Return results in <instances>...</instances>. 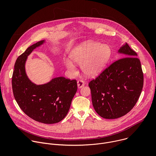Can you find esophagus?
<instances>
[{
    "mask_svg": "<svg viewBox=\"0 0 156 156\" xmlns=\"http://www.w3.org/2000/svg\"><path fill=\"white\" fill-rule=\"evenodd\" d=\"M85 84V83L83 80H79L78 81H77V85H78V88H81L82 87H83Z\"/></svg>",
    "mask_w": 156,
    "mask_h": 156,
    "instance_id": "1",
    "label": "esophagus"
}]
</instances>
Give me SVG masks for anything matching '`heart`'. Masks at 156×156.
I'll list each match as a JSON object with an SVG mask.
<instances>
[{
	"instance_id": "b5f03b06",
	"label": "heart",
	"mask_w": 156,
	"mask_h": 156,
	"mask_svg": "<svg viewBox=\"0 0 156 156\" xmlns=\"http://www.w3.org/2000/svg\"><path fill=\"white\" fill-rule=\"evenodd\" d=\"M110 54L109 48L98 42L86 43L72 55L71 58L76 63L81 64L83 72L89 76H94L98 74ZM65 65L67 69L71 72H75V66L73 63L69 60L65 61Z\"/></svg>"
}]
</instances>
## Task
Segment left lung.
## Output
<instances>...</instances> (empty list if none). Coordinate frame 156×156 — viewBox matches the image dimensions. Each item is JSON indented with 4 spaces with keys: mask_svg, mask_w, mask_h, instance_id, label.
I'll return each mask as SVG.
<instances>
[{
    "mask_svg": "<svg viewBox=\"0 0 156 156\" xmlns=\"http://www.w3.org/2000/svg\"><path fill=\"white\" fill-rule=\"evenodd\" d=\"M120 58L105 69L88 85L96 112L102 118L121 117L134 107L143 87L144 76L137 54L126 43Z\"/></svg>",
    "mask_w": 156,
    "mask_h": 156,
    "instance_id": "obj_1",
    "label": "left lung"
}]
</instances>
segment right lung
I'll return each mask as SVG.
<instances>
[{
    "mask_svg": "<svg viewBox=\"0 0 156 156\" xmlns=\"http://www.w3.org/2000/svg\"><path fill=\"white\" fill-rule=\"evenodd\" d=\"M44 42L33 44L17 58L12 84L14 98L26 115L35 121L52 124L60 122L67 114L77 91V82L60 76L47 84L36 85L28 79L25 69L27 58Z\"/></svg>",
    "mask_w": 156,
    "mask_h": 156,
    "instance_id": "1",
    "label": "right lung"
}]
</instances>
